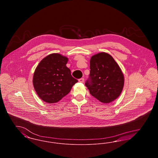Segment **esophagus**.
<instances>
[{
  "instance_id": "1",
  "label": "esophagus",
  "mask_w": 158,
  "mask_h": 158,
  "mask_svg": "<svg viewBox=\"0 0 158 158\" xmlns=\"http://www.w3.org/2000/svg\"><path fill=\"white\" fill-rule=\"evenodd\" d=\"M79 82L81 83H83L84 82V79L83 78H81L79 79Z\"/></svg>"
}]
</instances>
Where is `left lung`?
I'll return each instance as SVG.
<instances>
[{
	"instance_id": "1",
	"label": "left lung",
	"mask_w": 158,
	"mask_h": 158,
	"mask_svg": "<svg viewBox=\"0 0 158 158\" xmlns=\"http://www.w3.org/2000/svg\"><path fill=\"white\" fill-rule=\"evenodd\" d=\"M90 69L85 85L92 96L104 104L120 96L124 86V75L111 55L102 52L92 56Z\"/></svg>"
}]
</instances>
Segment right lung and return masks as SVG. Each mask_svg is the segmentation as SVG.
I'll return each mask as SVG.
<instances>
[{
    "label": "right lung",
    "instance_id": "right-lung-1",
    "mask_svg": "<svg viewBox=\"0 0 158 158\" xmlns=\"http://www.w3.org/2000/svg\"><path fill=\"white\" fill-rule=\"evenodd\" d=\"M68 59L51 54L41 60L33 76V85L38 97L47 103L59 101L70 92L77 80L71 75L66 64Z\"/></svg>",
    "mask_w": 158,
    "mask_h": 158
}]
</instances>
